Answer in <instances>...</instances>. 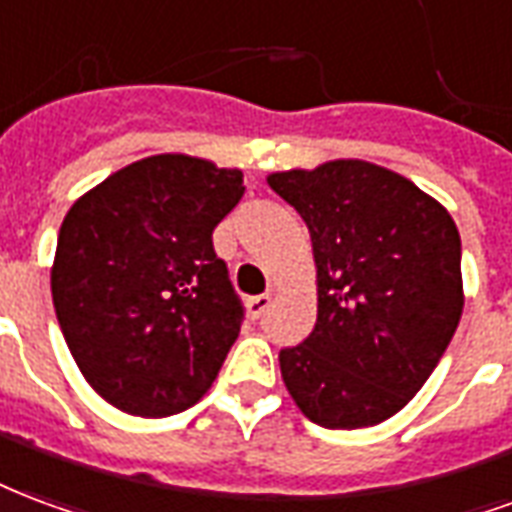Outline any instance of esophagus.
Instances as JSON below:
<instances>
[{
  "mask_svg": "<svg viewBox=\"0 0 512 512\" xmlns=\"http://www.w3.org/2000/svg\"><path fill=\"white\" fill-rule=\"evenodd\" d=\"M245 305H248V316H251V319H259L261 313L267 311V308L272 305V294H256V297H248Z\"/></svg>",
  "mask_w": 512,
  "mask_h": 512,
  "instance_id": "1",
  "label": "esophagus"
}]
</instances>
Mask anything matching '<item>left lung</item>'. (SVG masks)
Segmentation results:
<instances>
[{
  "label": "left lung",
  "instance_id": "left-lung-1",
  "mask_svg": "<svg viewBox=\"0 0 512 512\" xmlns=\"http://www.w3.org/2000/svg\"><path fill=\"white\" fill-rule=\"evenodd\" d=\"M316 264V327L281 352V376L311 423L379 425L434 374L464 311L461 237L450 212L368 160L275 171Z\"/></svg>",
  "mask_w": 512,
  "mask_h": 512
}]
</instances>
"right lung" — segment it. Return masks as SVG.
I'll return each instance as SVG.
<instances>
[{
    "mask_svg": "<svg viewBox=\"0 0 512 512\" xmlns=\"http://www.w3.org/2000/svg\"><path fill=\"white\" fill-rule=\"evenodd\" d=\"M242 171L166 152L114 171L59 229L51 297L95 393L133 417H169L207 393L240 335L242 305L212 231Z\"/></svg>",
    "mask_w": 512,
    "mask_h": 512,
    "instance_id": "add662e5",
    "label": "right lung"
}]
</instances>
